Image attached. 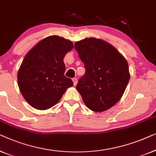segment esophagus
<instances>
[{
  "label": "esophagus",
  "mask_w": 156,
  "mask_h": 156,
  "mask_svg": "<svg viewBox=\"0 0 156 156\" xmlns=\"http://www.w3.org/2000/svg\"><path fill=\"white\" fill-rule=\"evenodd\" d=\"M72 80H73V85H76V84H77V79H76V78H73V79H72Z\"/></svg>",
  "instance_id": "obj_1"
}]
</instances>
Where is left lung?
<instances>
[{
    "mask_svg": "<svg viewBox=\"0 0 156 156\" xmlns=\"http://www.w3.org/2000/svg\"><path fill=\"white\" fill-rule=\"evenodd\" d=\"M74 47L85 68L76 89L92 111L107 110L119 102L129 83L126 59L113 46L99 39H83Z\"/></svg>",
    "mask_w": 156,
    "mask_h": 156,
    "instance_id": "left-lung-1",
    "label": "left lung"
}]
</instances>
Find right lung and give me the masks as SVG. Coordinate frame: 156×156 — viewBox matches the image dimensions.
<instances>
[{
	"instance_id": "add662e5",
	"label": "right lung",
	"mask_w": 156,
	"mask_h": 156,
	"mask_svg": "<svg viewBox=\"0 0 156 156\" xmlns=\"http://www.w3.org/2000/svg\"><path fill=\"white\" fill-rule=\"evenodd\" d=\"M73 48L71 41L49 36L27 54L17 74L22 95L35 109L44 110L56 105L68 87L73 85L66 77L63 58Z\"/></svg>"
}]
</instances>
